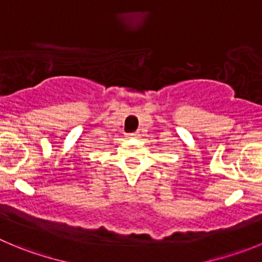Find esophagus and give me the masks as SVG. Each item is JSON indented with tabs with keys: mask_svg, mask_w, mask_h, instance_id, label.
Masks as SVG:
<instances>
[{
	"mask_svg": "<svg viewBox=\"0 0 262 262\" xmlns=\"http://www.w3.org/2000/svg\"><path fill=\"white\" fill-rule=\"evenodd\" d=\"M130 136H133V137H139V136H141V134H139V132H136V133H132Z\"/></svg>",
	"mask_w": 262,
	"mask_h": 262,
	"instance_id": "obj_1",
	"label": "esophagus"
}]
</instances>
